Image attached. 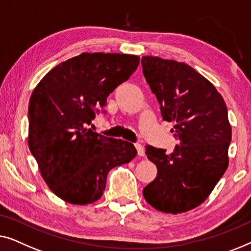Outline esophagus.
Returning <instances> with one entry per match:
<instances>
[{"label": "esophagus", "instance_id": "obj_1", "mask_svg": "<svg viewBox=\"0 0 251 251\" xmlns=\"http://www.w3.org/2000/svg\"><path fill=\"white\" fill-rule=\"evenodd\" d=\"M135 148H136L137 154H139L140 157H143V156H144V149H143V147L141 146L140 143H136V144H135Z\"/></svg>", "mask_w": 251, "mask_h": 251}]
</instances>
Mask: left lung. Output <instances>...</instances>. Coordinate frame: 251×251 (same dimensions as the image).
Instances as JSON below:
<instances>
[{"label": "left lung", "instance_id": "left-lung-1", "mask_svg": "<svg viewBox=\"0 0 251 251\" xmlns=\"http://www.w3.org/2000/svg\"><path fill=\"white\" fill-rule=\"evenodd\" d=\"M143 75L160 105L161 117L174 123L179 143L171 154L147 147L157 176L143 197L157 210L179 214L207 199L228 166L232 129L224 99L192 67L159 56H142Z\"/></svg>", "mask_w": 251, "mask_h": 251}]
</instances>
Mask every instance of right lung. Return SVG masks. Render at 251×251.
Wrapping results in <instances>:
<instances>
[{"label":"right lung","mask_w":251,"mask_h":251,"mask_svg":"<svg viewBox=\"0 0 251 251\" xmlns=\"http://www.w3.org/2000/svg\"><path fill=\"white\" fill-rule=\"evenodd\" d=\"M139 63L137 55L85 52L59 63L34 89L28 147L42 177L60 199L94 202L103 195L110 169L135 158L132 143L100 135L87 126Z\"/></svg>","instance_id":"obj_1"}]
</instances>
